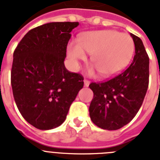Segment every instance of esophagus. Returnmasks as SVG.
<instances>
[{
  "label": "esophagus",
  "mask_w": 160,
  "mask_h": 160,
  "mask_svg": "<svg viewBox=\"0 0 160 160\" xmlns=\"http://www.w3.org/2000/svg\"><path fill=\"white\" fill-rule=\"evenodd\" d=\"M84 86L88 87L89 85V84H90V81H89V80H86V79H84Z\"/></svg>",
  "instance_id": "1"
}]
</instances>
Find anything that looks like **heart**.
<instances>
[{"mask_svg":"<svg viewBox=\"0 0 160 160\" xmlns=\"http://www.w3.org/2000/svg\"><path fill=\"white\" fill-rule=\"evenodd\" d=\"M135 50L132 38L117 30L92 31L80 35L78 42L67 47V53L77 68L80 61L86 60V53L91 54V62L104 77H113L127 67Z\"/></svg>","mask_w":160,"mask_h":160,"instance_id":"heart-1","label":"heart"}]
</instances>
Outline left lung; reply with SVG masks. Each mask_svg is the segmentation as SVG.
Returning a JSON list of instances; mask_svg holds the SVG:
<instances>
[{
  "instance_id": "left-lung-1",
  "label": "left lung",
  "mask_w": 160,
  "mask_h": 160,
  "mask_svg": "<svg viewBox=\"0 0 160 160\" xmlns=\"http://www.w3.org/2000/svg\"><path fill=\"white\" fill-rule=\"evenodd\" d=\"M135 43L133 61L125 71L103 82H92L93 97L89 116L97 127L118 130L138 112L149 85V57L141 39L131 33Z\"/></svg>"
}]
</instances>
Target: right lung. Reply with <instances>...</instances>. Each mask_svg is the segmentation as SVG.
Returning <instances> with one entry per match:
<instances>
[{"label": "right lung", "instance_id": "obj_1", "mask_svg": "<svg viewBox=\"0 0 160 160\" xmlns=\"http://www.w3.org/2000/svg\"><path fill=\"white\" fill-rule=\"evenodd\" d=\"M78 25V22H52L36 27L14 52V98L23 118L38 129L62 125L84 86V77L64 65L71 32Z\"/></svg>", "mask_w": 160, "mask_h": 160}]
</instances>
